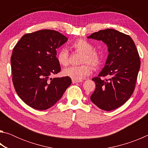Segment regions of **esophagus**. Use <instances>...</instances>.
I'll return each instance as SVG.
<instances>
[{
    "label": "esophagus",
    "mask_w": 148,
    "mask_h": 148,
    "mask_svg": "<svg viewBox=\"0 0 148 148\" xmlns=\"http://www.w3.org/2000/svg\"><path fill=\"white\" fill-rule=\"evenodd\" d=\"M82 80H74L72 79V83L73 84H76V83H81Z\"/></svg>",
    "instance_id": "esophagus-1"
}]
</instances>
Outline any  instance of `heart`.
I'll return each instance as SVG.
<instances>
[{
    "mask_svg": "<svg viewBox=\"0 0 148 148\" xmlns=\"http://www.w3.org/2000/svg\"><path fill=\"white\" fill-rule=\"evenodd\" d=\"M72 48L82 53L81 62L82 65L78 66H70L65 69L62 73L65 76L69 77L74 80H81L88 76L91 73L92 68H99L102 62L101 54L97 50L93 49V45L91 42L83 38H79L71 44ZM57 59L61 66H67L69 61V52L62 48L57 53Z\"/></svg>",
    "mask_w": 148,
    "mask_h": 148,
    "instance_id": "b5f03b06",
    "label": "heart"
}]
</instances>
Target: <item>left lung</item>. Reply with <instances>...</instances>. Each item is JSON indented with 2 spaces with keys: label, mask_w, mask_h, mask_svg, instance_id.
I'll use <instances>...</instances> for the list:
<instances>
[{
  "label": "left lung",
  "mask_w": 148,
  "mask_h": 148,
  "mask_svg": "<svg viewBox=\"0 0 148 148\" xmlns=\"http://www.w3.org/2000/svg\"><path fill=\"white\" fill-rule=\"evenodd\" d=\"M87 38L102 40L109 52L103 69L92 79L96 88L91 101L105 111L115 110L128 101L134 91L140 67L138 52L131 36L115 29L101 30Z\"/></svg>",
  "instance_id": "1"
}]
</instances>
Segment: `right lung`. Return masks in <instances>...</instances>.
<instances>
[{
	"label": "right lung",
	"mask_w": 148,
	"mask_h": 148,
	"mask_svg": "<svg viewBox=\"0 0 148 148\" xmlns=\"http://www.w3.org/2000/svg\"><path fill=\"white\" fill-rule=\"evenodd\" d=\"M68 38L59 32L44 29L23 35L11 56L12 82L22 101L32 108H51L71 86V77L50 76L61 71L57 49Z\"/></svg>",
	"instance_id": "add662e5"
}]
</instances>
